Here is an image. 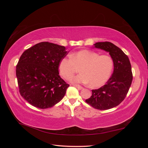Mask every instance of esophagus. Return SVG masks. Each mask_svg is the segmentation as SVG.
Returning a JSON list of instances; mask_svg holds the SVG:
<instances>
[{
  "label": "esophagus",
  "instance_id": "esophagus-1",
  "mask_svg": "<svg viewBox=\"0 0 148 148\" xmlns=\"http://www.w3.org/2000/svg\"><path fill=\"white\" fill-rule=\"evenodd\" d=\"M73 86H75V87H76V88H77L78 89H80V90H81V89H83V87L81 86H80V85H79V84H73Z\"/></svg>",
  "mask_w": 148,
  "mask_h": 148
}]
</instances>
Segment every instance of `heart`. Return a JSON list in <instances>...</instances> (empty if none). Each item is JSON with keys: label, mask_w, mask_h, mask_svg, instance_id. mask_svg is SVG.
Here are the masks:
<instances>
[{"label": "heart", "mask_w": 148, "mask_h": 148, "mask_svg": "<svg viewBox=\"0 0 148 148\" xmlns=\"http://www.w3.org/2000/svg\"><path fill=\"white\" fill-rule=\"evenodd\" d=\"M79 68L82 73L72 78L71 82L99 87L109 79L114 60L110 56L100 55L95 51L84 49L71 53L70 57L62 58L59 65L60 75L67 80H70Z\"/></svg>", "instance_id": "obj_1"}]
</instances>
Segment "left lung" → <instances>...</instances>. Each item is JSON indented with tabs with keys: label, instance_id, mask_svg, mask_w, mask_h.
I'll list each match as a JSON object with an SVG mask.
<instances>
[{
	"label": "left lung",
	"instance_id": "obj_1",
	"mask_svg": "<svg viewBox=\"0 0 148 148\" xmlns=\"http://www.w3.org/2000/svg\"><path fill=\"white\" fill-rule=\"evenodd\" d=\"M94 45L109 52L114 69L106 84L99 89H92V96L86 102L96 109H110L119 105L127 95L133 79L131 64L128 56L112 42H99Z\"/></svg>",
	"mask_w": 148,
	"mask_h": 148
}]
</instances>
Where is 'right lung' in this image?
I'll use <instances>...</instances> for the list:
<instances>
[{
    "instance_id": "obj_1",
    "label": "right lung",
    "mask_w": 148,
    "mask_h": 148,
    "mask_svg": "<svg viewBox=\"0 0 148 148\" xmlns=\"http://www.w3.org/2000/svg\"><path fill=\"white\" fill-rule=\"evenodd\" d=\"M67 55L64 46L42 42L26 50L16 66L21 96L39 109L53 107L64 97L69 87L59 75V65Z\"/></svg>"
}]
</instances>
